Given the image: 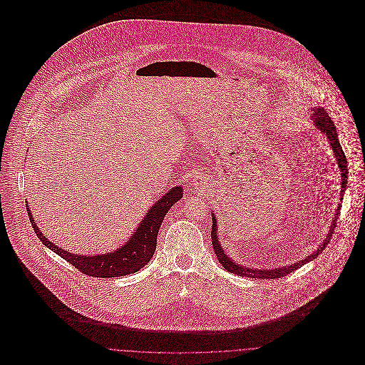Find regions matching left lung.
<instances>
[{
  "instance_id": "1",
  "label": "left lung",
  "mask_w": 365,
  "mask_h": 365,
  "mask_svg": "<svg viewBox=\"0 0 365 365\" xmlns=\"http://www.w3.org/2000/svg\"><path fill=\"white\" fill-rule=\"evenodd\" d=\"M312 119L314 120V125L317 126V129L326 135L327 140L330 142V146H331V150H333V155L336 157V161L339 164V168H340V173H341V191H340V200H343V195H344V191H346V185H347V178H349V170H347V158L346 155L340 146V142H339V136H337V132H336V126H334V122L331 120V118L327 115V112L323 109V108H314L312 109ZM341 202V201H340ZM341 208V204H339V208L337 212L333 217V222H331V226H330V230L326 236V239L323 240V243L317 247V250L312 253L311 256H307L304 260L298 261V262H294V264H288L285 267H279V268H274V269H260V268H247L242 264H237L236 261L230 260L223 249L220 247L219 245V240H217V232H216V219H215V213L212 212V232H210V237H212V246H213V252L217 257L219 262L223 265L225 269L233 272V274H237L240 277H250V278H261V279H275V278H281V277H285L288 274H291L292 271H295L297 268L305 265L307 262L312 261L313 259H316L322 252L323 249L327 246V243L330 242V237L333 235V230L336 229V222L339 219V212Z\"/></svg>"
}]
</instances>
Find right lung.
Segmentation results:
<instances>
[{
	"mask_svg": "<svg viewBox=\"0 0 365 365\" xmlns=\"http://www.w3.org/2000/svg\"><path fill=\"white\" fill-rule=\"evenodd\" d=\"M181 198H182V188L181 187L171 188L146 213V216L140 222L136 232L120 249L106 255H100V256L73 255L67 250H63L61 247H57L38 229L36 223L34 222L31 210L28 213L36 236L46 247H49L61 259L68 261L73 267H76L80 272L86 275L97 277V278H112V277H122V275L136 272L152 260L156 252L157 235H158L160 225L163 223V219L168 212V209L171 208L175 202H178Z\"/></svg>",
	"mask_w": 365,
	"mask_h": 365,
	"instance_id": "obj_1",
	"label": "right lung"
}]
</instances>
